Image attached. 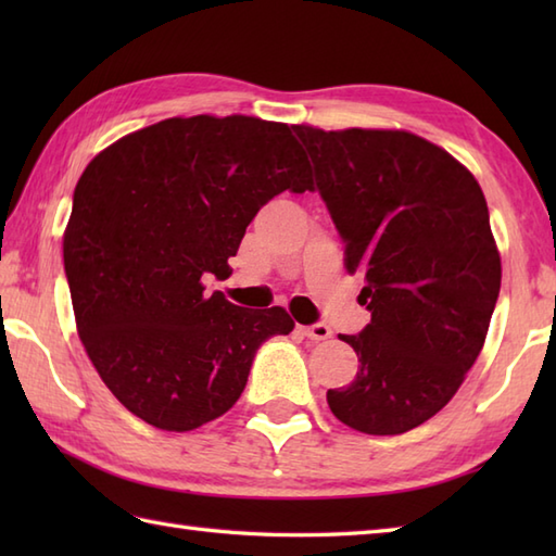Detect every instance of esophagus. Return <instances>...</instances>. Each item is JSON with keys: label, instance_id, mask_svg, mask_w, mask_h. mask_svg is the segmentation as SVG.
I'll list each match as a JSON object with an SVG mask.
<instances>
[{"label": "esophagus", "instance_id": "1", "mask_svg": "<svg viewBox=\"0 0 556 556\" xmlns=\"http://www.w3.org/2000/svg\"><path fill=\"white\" fill-rule=\"evenodd\" d=\"M303 334L308 339H315V341H323V339H329L332 337V329H329L325 323H315L311 327H303Z\"/></svg>", "mask_w": 556, "mask_h": 556}]
</instances>
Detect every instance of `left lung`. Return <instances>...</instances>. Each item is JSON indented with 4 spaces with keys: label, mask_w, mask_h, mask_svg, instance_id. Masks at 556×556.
<instances>
[{
    "label": "left lung",
    "mask_w": 556,
    "mask_h": 556,
    "mask_svg": "<svg viewBox=\"0 0 556 556\" xmlns=\"http://www.w3.org/2000/svg\"><path fill=\"white\" fill-rule=\"evenodd\" d=\"M293 134L370 311L363 332L341 334L358 372L327 404L358 432H408L452 401L485 344L502 285L485 195L464 164L408 131Z\"/></svg>",
    "instance_id": "left-lung-1"
}]
</instances>
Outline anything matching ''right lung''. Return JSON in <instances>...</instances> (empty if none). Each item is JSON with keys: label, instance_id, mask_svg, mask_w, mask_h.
Listing matches in <instances>:
<instances>
[{"label": "right lung", "instance_id": "add662e5", "mask_svg": "<svg viewBox=\"0 0 556 556\" xmlns=\"http://www.w3.org/2000/svg\"><path fill=\"white\" fill-rule=\"evenodd\" d=\"M313 191L287 124L174 116L116 140L76 184L64 269L78 337L119 404L167 432L224 416L255 351L289 334L285 308L253 311L205 293L231 275L257 210Z\"/></svg>", "mask_w": 556, "mask_h": 556}]
</instances>
